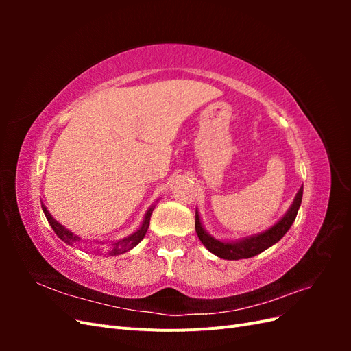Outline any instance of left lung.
Returning a JSON list of instances; mask_svg holds the SVG:
<instances>
[{
    "mask_svg": "<svg viewBox=\"0 0 351 351\" xmlns=\"http://www.w3.org/2000/svg\"><path fill=\"white\" fill-rule=\"evenodd\" d=\"M302 197H303V186L299 189V192L294 196V200L289 210L285 212L284 217H281L272 227L265 230L258 234L247 236L237 240H218L212 237L209 232L205 230L204 224L200 221V215L196 209V221H195V228L197 232V237L202 241V244L210 252L214 253L215 256L227 261H239V259H247L252 256H256V254L262 253L271 247L272 244L278 243L287 231L290 230L293 222L297 217V212L302 205Z\"/></svg>",
    "mask_w": 351,
    "mask_h": 351,
    "instance_id": "8db88e82",
    "label": "left lung"
}]
</instances>
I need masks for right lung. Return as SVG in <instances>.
Instances as JSON below:
<instances>
[{"mask_svg":"<svg viewBox=\"0 0 351 351\" xmlns=\"http://www.w3.org/2000/svg\"><path fill=\"white\" fill-rule=\"evenodd\" d=\"M155 209V205H152L149 209L146 210L145 214V218L142 221V226L137 228L134 232H132L130 236H127L124 239H120V240H115V241H110V243H105V241H99L97 240L95 243L98 244L99 249H98V254H107V256H117V254H121V253H125L132 250L134 246H137L142 241V239L145 237L147 228H149V221H151V215H152V210ZM42 210H44V214L49 222V226L52 227V230H54L56 234L64 241L67 244H79L82 241V239L79 236L74 234L73 231H70L69 228H66L64 226H61L60 222L57 219H54V217H52L49 214V210L47 209V206L42 204Z\"/></svg>","mask_w":351,"mask_h":351,"instance_id":"obj_1","label":"right lung"}]
</instances>
